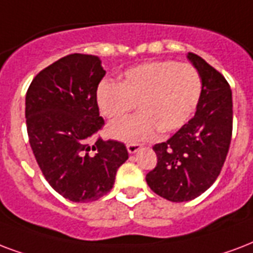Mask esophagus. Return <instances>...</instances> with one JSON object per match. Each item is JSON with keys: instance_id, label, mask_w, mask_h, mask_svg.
<instances>
[{"instance_id": "esophagus-1", "label": "esophagus", "mask_w": 253, "mask_h": 253, "mask_svg": "<svg viewBox=\"0 0 253 253\" xmlns=\"http://www.w3.org/2000/svg\"><path fill=\"white\" fill-rule=\"evenodd\" d=\"M142 148V146L138 143H128L127 144V151L128 154H135V152H138Z\"/></svg>"}]
</instances>
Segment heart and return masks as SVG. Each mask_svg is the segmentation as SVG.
<instances>
[{
  "label": "heart",
  "mask_w": 253,
  "mask_h": 253,
  "mask_svg": "<svg viewBox=\"0 0 253 253\" xmlns=\"http://www.w3.org/2000/svg\"><path fill=\"white\" fill-rule=\"evenodd\" d=\"M202 95L199 71L190 63L147 61L127 69L119 84L102 81L95 90L99 113L110 119L122 118L135 107L139 113L111 123L107 134L125 142L169 134L186 125Z\"/></svg>",
  "instance_id": "obj_1"
}]
</instances>
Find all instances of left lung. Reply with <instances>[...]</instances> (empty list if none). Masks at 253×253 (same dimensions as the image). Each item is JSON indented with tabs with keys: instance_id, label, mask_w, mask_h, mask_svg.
Here are the masks:
<instances>
[{
	"instance_id": "obj_1",
	"label": "left lung",
	"mask_w": 253,
	"mask_h": 253,
	"mask_svg": "<svg viewBox=\"0 0 253 253\" xmlns=\"http://www.w3.org/2000/svg\"><path fill=\"white\" fill-rule=\"evenodd\" d=\"M187 58L202 78V95L194 118L155 144L157 167L146 175L155 194L169 202L202 195L219 176L232 135V91L225 78L194 53Z\"/></svg>"
}]
</instances>
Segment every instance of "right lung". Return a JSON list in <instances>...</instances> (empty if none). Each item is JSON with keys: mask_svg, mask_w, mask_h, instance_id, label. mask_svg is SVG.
<instances>
[{"mask_svg": "<svg viewBox=\"0 0 253 253\" xmlns=\"http://www.w3.org/2000/svg\"><path fill=\"white\" fill-rule=\"evenodd\" d=\"M105 74L96 55L70 54L40 71L26 92L25 118L37 163L50 186L75 203L109 194L128 159L121 142L99 138L92 144L105 123L95 103Z\"/></svg>", "mask_w": 253, "mask_h": 253, "instance_id": "1", "label": "right lung"}]
</instances>
